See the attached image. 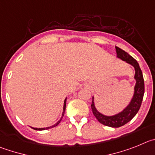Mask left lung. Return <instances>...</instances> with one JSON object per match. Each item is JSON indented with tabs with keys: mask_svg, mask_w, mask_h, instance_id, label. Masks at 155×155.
<instances>
[{
	"mask_svg": "<svg viewBox=\"0 0 155 155\" xmlns=\"http://www.w3.org/2000/svg\"><path fill=\"white\" fill-rule=\"evenodd\" d=\"M115 48L117 58L131 65L134 68V79L136 80V84L134 86L133 97L129 104L121 112L113 116L104 115L99 112L95 107L94 97H93L91 108L93 115L102 124L110 127H120L121 126H124L134 117V116L137 114L141 105L143 93H144V82H143L142 71L139 66L138 62H137L131 55H130L127 52L120 48L119 47H115Z\"/></svg>",
	"mask_w": 155,
	"mask_h": 155,
	"instance_id": "8db88e82",
	"label": "left lung"
}]
</instances>
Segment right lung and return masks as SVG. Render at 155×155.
<instances>
[{"mask_svg":"<svg viewBox=\"0 0 155 155\" xmlns=\"http://www.w3.org/2000/svg\"><path fill=\"white\" fill-rule=\"evenodd\" d=\"M65 106H66V98H65V101H64V106H63V111H62V117H61L60 120L58 121V122L56 123V124H55L54 125H52V126H50V127H44V128H36V127H31L33 128L34 130H48L49 129V128H52V127H56L57 125L60 123V121L62 120V117L64 116V114H65Z\"/></svg>","mask_w":155,"mask_h":155,"instance_id":"obj_1","label":"right lung"}]
</instances>
